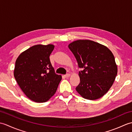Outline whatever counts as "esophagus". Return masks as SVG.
Segmentation results:
<instances>
[{
  "label": "esophagus",
  "mask_w": 132,
  "mask_h": 132,
  "mask_svg": "<svg viewBox=\"0 0 132 132\" xmlns=\"http://www.w3.org/2000/svg\"><path fill=\"white\" fill-rule=\"evenodd\" d=\"M70 76V74H66V75H64V77L68 78V77H69Z\"/></svg>",
  "instance_id": "1"
}]
</instances>
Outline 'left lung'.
I'll list each match as a JSON object with an SVG mask.
<instances>
[{"label":"left lung","mask_w":132,"mask_h":132,"mask_svg":"<svg viewBox=\"0 0 132 132\" xmlns=\"http://www.w3.org/2000/svg\"><path fill=\"white\" fill-rule=\"evenodd\" d=\"M68 46L82 69L79 71L77 91L88 100L102 97L112 86L117 74L112 53L105 46L88 40L75 41Z\"/></svg>","instance_id":"1"}]
</instances>
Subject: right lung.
Masks as SVG:
<instances>
[{
    "label": "right lung",
    "mask_w": 132,
    "mask_h": 132,
    "mask_svg": "<svg viewBox=\"0 0 132 132\" xmlns=\"http://www.w3.org/2000/svg\"><path fill=\"white\" fill-rule=\"evenodd\" d=\"M52 44L36 45L19 55L15 62L14 77L25 95L36 103L49 100L57 91L62 79L55 73L50 55Z\"/></svg>",
    "instance_id": "1"
}]
</instances>
